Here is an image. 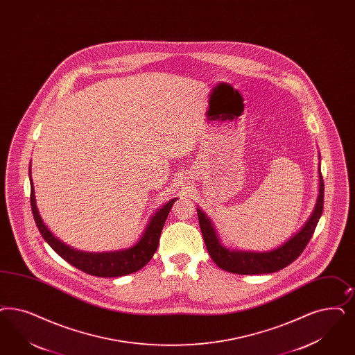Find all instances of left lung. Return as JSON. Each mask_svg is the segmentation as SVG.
Listing matches in <instances>:
<instances>
[{"instance_id": "left-lung-1", "label": "left lung", "mask_w": 355, "mask_h": 355, "mask_svg": "<svg viewBox=\"0 0 355 355\" xmlns=\"http://www.w3.org/2000/svg\"><path fill=\"white\" fill-rule=\"evenodd\" d=\"M320 157V155H318ZM324 206V181L318 164V196L312 214L303 227L283 244L268 252L237 250L221 244L214 223L200 208H196L200 231L205 239L208 254L220 269L233 274L256 275L270 274L284 269L302 254L316 230Z\"/></svg>"}]
</instances>
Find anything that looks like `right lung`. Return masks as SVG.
Segmentation results:
<instances>
[{
  "mask_svg": "<svg viewBox=\"0 0 355 355\" xmlns=\"http://www.w3.org/2000/svg\"><path fill=\"white\" fill-rule=\"evenodd\" d=\"M28 175L31 184V209L37 223V230L42 233L43 239L68 263L73 265L74 268L84 271L86 274L102 278H115L132 274L147 265L150 258L153 257L155 252L157 250L162 227L169 215L173 203L177 200V198H173L162 207L155 211L150 220L148 221L144 232L132 246L110 252H84L62 243V240H59L49 231V227L44 224L42 216L39 215L34 184L31 178V169H28Z\"/></svg>",
  "mask_w": 355,
  "mask_h": 355,
  "instance_id": "1",
  "label": "right lung"
}]
</instances>
